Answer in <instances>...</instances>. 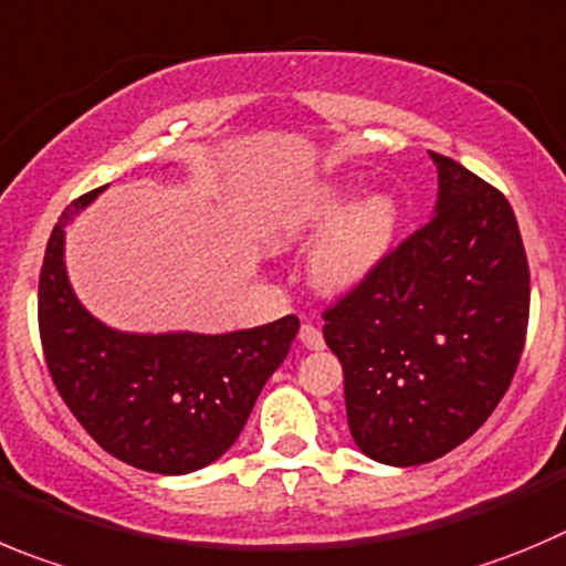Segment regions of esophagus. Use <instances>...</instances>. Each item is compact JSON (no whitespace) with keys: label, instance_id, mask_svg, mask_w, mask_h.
I'll return each mask as SVG.
<instances>
[{"label":"esophagus","instance_id":"1","mask_svg":"<svg viewBox=\"0 0 566 566\" xmlns=\"http://www.w3.org/2000/svg\"><path fill=\"white\" fill-rule=\"evenodd\" d=\"M298 337L301 343H304L307 348H313V352H321V348H324V335H321V329L313 324V321H304V324H301Z\"/></svg>","mask_w":566,"mask_h":566}]
</instances>
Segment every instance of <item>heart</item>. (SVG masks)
I'll list each match as a JSON object with an SVG mask.
<instances>
[{
  "label": "heart",
  "mask_w": 566,
  "mask_h": 566,
  "mask_svg": "<svg viewBox=\"0 0 566 566\" xmlns=\"http://www.w3.org/2000/svg\"><path fill=\"white\" fill-rule=\"evenodd\" d=\"M357 181H332L290 206L279 240H307L323 231L310 251V279L326 293L360 287L385 262L399 231V206L388 192H371L348 206Z\"/></svg>",
  "instance_id": "b5f03b06"
}]
</instances>
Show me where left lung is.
I'll list each match as a JSON object with an SVG mask.
<instances>
[{"label":"left lung","instance_id":"1","mask_svg":"<svg viewBox=\"0 0 566 566\" xmlns=\"http://www.w3.org/2000/svg\"><path fill=\"white\" fill-rule=\"evenodd\" d=\"M430 158V223L324 315L348 430L388 467L430 463L480 430L520 366L531 307L509 200L463 164Z\"/></svg>","mask_w":566,"mask_h":566}]
</instances>
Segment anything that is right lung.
<instances>
[{"label": "right lung", "instance_id": "obj_1", "mask_svg": "<svg viewBox=\"0 0 566 566\" xmlns=\"http://www.w3.org/2000/svg\"><path fill=\"white\" fill-rule=\"evenodd\" d=\"M103 189L66 206L46 242L39 329L52 382L114 458L156 474L198 472L231 450L287 357L298 318L223 335L123 332L94 318L69 282L66 226Z\"/></svg>", "mask_w": 566, "mask_h": 566}]
</instances>
